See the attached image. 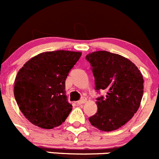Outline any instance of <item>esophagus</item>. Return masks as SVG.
Masks as SVG:
<instances>
[{"label":"esophagus","mask_w":159,"mask_h":159,"mask_svg":"<svg viewBox=\"0 0 159 159\" xmlns=\"http://www.w3.org/2000/svg\"><path fill=\"white\" fill-rule=\"evenodd\" d=\"M86 98H82L81 100H79V101H77V102H76V103H77L78 105H81V104H83V103H86Z\"/></svg>","instance_id":"34e87169"}]
</instances>
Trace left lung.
I'll return each mask as SVG.
<instances>
[{
	"label": "left lung",
	"instance_id": "1",
	"mask_svg": "<svg viewBox=\"0 0 159 159\" xmlns=\"http://www.w3.org/2000/svg\"><path fill=\"white\" fill-rule=\"evenodd\" d=\"M95 79L97 91L105 89L106 97L97 98L98 110L89 118L100 131L118 129L129 121L139 108L144 79L138 67L128 59L107 51L86 55Z\"/></svg>",
	"mask_w": 159,
	"mask_h": 159
}]
</instances>
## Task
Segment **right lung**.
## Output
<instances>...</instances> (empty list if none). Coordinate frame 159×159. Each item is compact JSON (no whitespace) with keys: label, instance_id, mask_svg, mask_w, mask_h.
<instances>
[{"label":"right lung","instance_id":"right-lung-1","mask_svg":"<svg viewBox=\"0 0 159 159\" xmlns=\"http://www.w3.org/2000/svg\"><path fill=\"white\" fill-rule=\"evenodd\" d=\"M81 55L65 50L45 52L29 59L18 71L15 97L31 124L52 129L65 121L73 109L66 95V80Z\"/></svg>","mask_w":159,"mask_h":159}]
</instances>
